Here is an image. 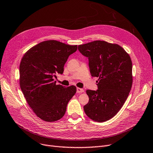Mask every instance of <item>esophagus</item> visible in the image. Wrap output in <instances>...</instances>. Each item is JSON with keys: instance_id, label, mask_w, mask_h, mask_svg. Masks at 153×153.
Returning <instances> with one entry per match:
<instances>
[{"instance_id": "1", "label": "esophagus", "mask_w": 153, "mask_h": 153, "mask_svg": "<svg viewBox=\"0 0 153 153\" xmlns=\"http://www.w3.org/2000/svg\"><path fill=\"white\" fill-rule=\"evenodd\" d=\"M76 92L77 93H83V92H84V90L83 88H76Z\"/></svg>"}]
</instances>
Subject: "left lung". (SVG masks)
<instances>
[{
  "label": "left lung",
  "instance_id": "left-lung-1",
  "mask_svg": "<svg viewBox=\"0 0 153 153\" xmlns=\"http://www.w3.org/2000/svg\"><path fill=\"white\" fill-rule=\"evenodd\" d=\"M88 58L91 75L98 77V90H87L89 97L83 107L88 117L103 123L111 119L123 106L132 85V64L130 56L117 44L94 41L78 46Z\"/></svg>",
  "mask_w": 153,
  "mask_h": 153
}]
</instances>
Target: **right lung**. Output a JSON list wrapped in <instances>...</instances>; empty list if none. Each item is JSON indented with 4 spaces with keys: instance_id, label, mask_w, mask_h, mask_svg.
<instances>
[{
    "instance_id": "right-lung-1",
    "label": "right lung",
    "mask_w": 153,
    "mask_h": 153,
    "mask_svg": "<svg viewBox=\"0 0 153 153\" xmlns=\"http://www.w3.org/2000/svg\"><path fill=\"white\" fill-rule=\"evenodd\" d=\"M77 45L56 40L39 42L24 54L19 66V84L24 97L39 118L46 122L62 119L76 91L74 85H56L54 78L62 74L69 56Z\"/></svg>"
}]
</instances>
